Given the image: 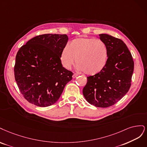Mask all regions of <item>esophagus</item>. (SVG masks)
Listing matches in <instances>:
<instances>
[{
	"instance_id": "34e87169",
	"label": "esophagus",
	"mask_w": 147,
	"mask_h": 147,
	"mask_svg": "<svg viewBox=\"0 0 147 147\" xmlns=\"http://www.w3.org/2000/svg\"><path fill=\"white\" fill-rule=\"evenodd\" d=\"M78 76V74H76V73H74V74L73 75V79H74V78H76L77 76Z\"/></svg>"
}]
</instances>
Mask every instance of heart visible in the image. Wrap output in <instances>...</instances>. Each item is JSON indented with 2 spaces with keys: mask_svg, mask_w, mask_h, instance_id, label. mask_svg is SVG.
<instances>
[{
  "mask_svg": "<svg viewBox=\"0 0 147 147\" xmlns=\"http://www.w3.org/2000/svg\"><path fill=\"white\" fill-rule=\"evenodd\" d=\"M76 63V69L90 76L104 69L108 59V49L105 42L93 38L81 37L71 41L61 51L60 59L63 67L69 69Z\"/></svg>",
  "mask_w": 147,
  "mask_h": 147,
  "instance_id": "heart-1",
  "label": "heart"
}]
</instances>
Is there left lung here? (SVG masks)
<instances>
[{
    "label": "left lung",
    "mask_w": 147,
    "mask_h": 147,
    "mask_svg": "<svg viewBox=\"0 0 147 147\" xmlns=\"http://www.w3.org/2000/svg\"><path fill=\"white\" fill-rule=\"evenodd\" d=\"M99 36L108 49L107 64L101 72L87 77L82 92L90 105L107 107L120 101L129 90L134 61L121 40L107 34Z\"/></svg>",
    "instance_id": "8db88e82"
}]
</instances>
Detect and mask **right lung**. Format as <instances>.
Instances as JSON below:
<instances>
[{
    "label": "right lung",
    "mask_w": 147,
    "mask_h": 147,
    "mask_svg": "<svg viewBox=\"0 0 147 147\" xmlns=\"http://www.w3.org/2000/svg\"><path fill=\"white\" fill-rule=\"evenodd\" d=\"M67 35L44 34L33 38L17 53L14 72L19 89L30 103L48 107L58 101L73 73L63 67L60 56Z\"/></svg>",
    "instance_id": "right-lung-1"
}]
</instances>
